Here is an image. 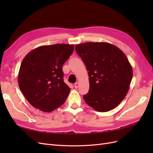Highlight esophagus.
<instances>
[{
    "label": "esophagus",
    "instance_id": "obj_1",
    "mask_svg": "<svg viewBox=\"0 0 153 153\" xmlns=\"http://www.w3.org/2000/svg\"><path fill=\"white\" fill-rule=\"evenodd\" d=\"M78 85H79V83H78V82H76L75 84V85H74V86H75V89H77V88L78 87Z\"/></svg>",
    "mask_w": 153,
    "mask_h": 153
}]
</instances>
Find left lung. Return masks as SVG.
Returning a JSON list of instances; mask_svg holds the SVG:
<instances>
[{
	"instance_id": "left-lung-1",
	"label": "left lung",
	"mask_w": 153,
	"mask_h": 153,
	"mask_svg": "<svg viewBox=\"0 0 153 153\" xmlns=\"http://www.w3.org/2000/svg\"><path fill=\"white\" fill-rule=\"evenodd\" d=\"M85 64L89 90L85 103L100 112L117 106L126 96L133 69L126 55L115 45L105 42H87L75 45Z\"/></svg>"
}]
</instances>
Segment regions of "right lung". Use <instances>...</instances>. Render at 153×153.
Here are the masks:
<instances>
[{
	"instance_id": "add662e5",
	"label": "right lung",
	"mask_w": 153,
	"mask_h": 153,
	"mask_svg": "<svg viewBox=\"0 0 153 153\" xmlns=\"http://www.w3.org/2000/svg\"><path fill=\"white\" fill-rule=\"evenodd\" d=\"M74 45H44L27 53L18 73V85L29 103L41 111L52 112L61 106L70 91L63 80L62 65Z\"/></svg>"
}]
</instances>
